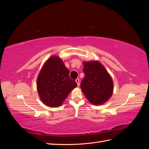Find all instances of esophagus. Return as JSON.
I'll return each instance as SVG.
<instances>
[{"instance_id":"esophagus-1","label":"esophagus","mask_w":149,"mask_h":149,"mask_svg":"<svg viewBox=\"0 0 149 149\" xmlns=\"http://www.w3.org/2000/svg\"><path fill=\"white\" fill-rule=\"evenodd\" d=\"M76 83H77V84H78V86H79V78H77V79H76Z\"/></svg>"}]
</instances>
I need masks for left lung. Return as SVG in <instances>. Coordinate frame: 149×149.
Listing matches in <instances>:
<instances>
[{
  "mask_svg": "<svg viewBox=\"0 0 149 149\" xmlns=\"http://www.w3.org/2000/svg\"><path fill=\"white\" fill-rule=\"evenodd\" d=\"M83 65L85 76L81 83L82 91L92 104H103L113 93L111 76L100 61H84Z\"/></svg>",
  "mask_w": 149,
  "mask_h": 149,
  "instance_id": "1",
  "label": "left lung"
}]
</instances>
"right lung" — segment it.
<instances>
[{"label":"right lung","instance_id":"obj_1","mask_svg":"<svg viewBox=\"0 0 149 149\" xmlns=\"http://www.w3.org/2000/svg\"><path fill=\"white\" fill-rule=\"evenodd\" d=\"M69 70L59 56L53 55L38 75L37 88L40 100L52 107H60L77 83L70 78Z\"/></svg>","mask_w":149,"mask_h":149}]
</instances>
